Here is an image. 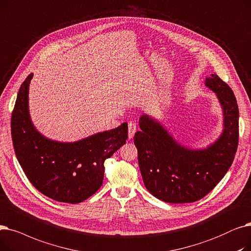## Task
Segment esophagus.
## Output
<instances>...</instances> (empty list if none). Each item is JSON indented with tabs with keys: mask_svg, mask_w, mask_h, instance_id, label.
<instances>
[{
	"mask_svg": "<svg viewBox=\"0 0 251 251\" xmlns=\"http://www.w3.org/2000/svg\"><path fill=\"white\" fill-rule=\"evenodd\" d=\"M136 132H137V125L134 122H129L128 123V139H133Z\"/></svg>",
	"mask_w": 251,
	"mask_h": 251,
	"instance_id": "1",
	"label": "esophagus"
}]
</instances>
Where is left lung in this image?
I'll list each match as a JSON object with an SVG mask.
<instances>
[{
  "label": "left lung",
  "mask_w": 251,
  "mask_h": 251,
  "mask_svg": "<svg viewBox=\"0 0 251 251\" xmlns=\"http://www.w3.org/2000/svg\"><path fill=\"white\" fill-rule=\"evenodd\" d=\"M205 85L217 94L224 110V132L204 150L181 146L148 115L139 119L134 137L138 161L146 189L169 203H188L207 195L228 172L239 142V109L232 89L211 75Z\"/></svg>",
  "instance_id": "left-lung-1"
}]
</instances>
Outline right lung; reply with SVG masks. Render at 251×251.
I'll list each match as a JSON object with an SVG mask.
<instances>
[{"label":"right lung","mask_w":251,"mask_h":251,"mask_svg":"<svg viewBox=\"0 0 251 251\" xmlns=\"http://www.w3.org/2000/svg\"><path fill=\"white\" fill-rule=\"evenodd\" d=\"M30 74L19 89L11 116V135L16 157L25 176L41 193L56 201L79 203L100 189L104 161L126 144L127 124L75 143L42 136L28 113Z\"/></svg>","instance_id":"obj_1"}]
</instances>
